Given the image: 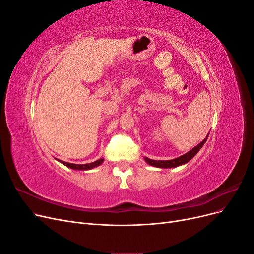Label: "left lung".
Wrapping results in <instances>:
<instances>
[{
	"instance_id": "1",
	"label": "left lung",
	"mask_w": 254,
	"mask_h": 254,
	"mask_svg": "<svg viewBox=\"0 0 254 254\" xmlns=\"http://www.w3.org/2000/svg\"><path fill=\"white\" fill-rule=\"evenodd\" d=\"M207 136H209V134L206 135V137L201 143H199L197 146H195L193 149L188 151L187 153H184L183 156H180V157L176 158V159H173V160H158V161L157 160H151L149 158H144V159L149 165L160 167V168H172V167H177V166L183 165V164L188 163L190 160H191L197 155V152L201 149V147L206 142Z\"/></svg>"
}]
</instances>
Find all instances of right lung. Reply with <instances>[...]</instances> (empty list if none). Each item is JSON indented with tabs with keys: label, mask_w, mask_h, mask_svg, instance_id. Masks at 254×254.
I'll return each mask as SVG.
<instances>
[{
	"label": "right lung",
	"mask_w": 254,
	"mask_h": 254,
	"mask_svg": "<svg viewBox=\"0 0 254 254\" xmlns=\"http://www.w3.org/2000/svg\"><path fill=\"white\" fill-rule=\"evenodd\" d=\"M59 162H61L63 164H64L65 166L72 168V170H78V171H87V170H91V168L96 167L98 165H101L104 162V159H99L95 162H92V163H88V164H73V163H67L64 162V161H60L58 160Z\"/></svg>",
	"instance_id": "add662e5"
}]
</instances>
